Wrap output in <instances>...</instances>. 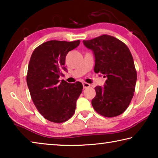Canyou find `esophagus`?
<instances>
[{
  "instance_id": "1",
  "label": "esophagus",
  "mask_w": 158,
  "mask_h": 158,
  "mask_svg": "<svg viewBox=\"0 0 158 158\" xmlns=\"http://www.w3.org/2000/svg\"><path fill=\"white\" fill-rule=\"evenodd\" d=\"M90 86V85L89 84H88V83H85V82L83 83V87H84V89H87V88H89Z\"/></svg>"
}]
</instances>
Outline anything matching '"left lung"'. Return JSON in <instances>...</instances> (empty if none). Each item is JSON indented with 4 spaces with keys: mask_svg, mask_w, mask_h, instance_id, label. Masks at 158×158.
Listing matches in <instances>:
<instances>
[{
    "mask_svg": "<svg viewBox=\"0 0 158 158\" xmlns=\"http://www.w3.org/2000/svg\"><path fill=\"white\" fill-rule=\"evenodd\" d=\"M83 42L94 53L95 73L107 77L105 86L95 88L93 109L105 117L121 115L130 105L137 78L130 49L122 41L109 35Z\"/></svg>",
    "mask_w": 158,
    "mask_h": 158,
    "instance_id": "8db88e82",
    "label": "left lung"
}]
</instances>
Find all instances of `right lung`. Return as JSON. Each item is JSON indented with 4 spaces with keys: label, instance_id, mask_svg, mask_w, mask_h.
Here are the masks:
<instances>
[{
    "label": "right lung",
    "instance_id": "1",
    "mask_svg": "<svg viewBox=\"0 0 158 158\" xmlns=\"http://www.w3.org/2000/svg\"><path fill=\"white\" fill-rule=\"evenodd\" d=\"M79 43L80 40H50L35 48L31 55L26 76L31 97L42 116L51 122L63 123L75 112L82 84H71L59 77L67 70V54Z\"/></svg>",
    "mask_w": 158,
    "mask_h": 158
}]
</instances>
